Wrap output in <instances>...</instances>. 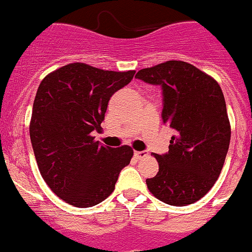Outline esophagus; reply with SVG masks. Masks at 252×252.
I'll return each instance as SVG.
<instances>
[{
  "instance_id": "esophagus-1",
  "label": "esophagus",
  "mask_w": 252,
  "mask_h": 252,
  "mask_svg": "<svg viewBox=\"0 0 252 252\" xmlns=\"http://www.w3.org/2000/svg\"><path fill=\"white\" fill-rule=\"evenodd\" d=\"M133 156H135L136 159H142V158L147 157L148 152L147 151H136V152L133 153Z\"/></svg>"
}]
</instances>
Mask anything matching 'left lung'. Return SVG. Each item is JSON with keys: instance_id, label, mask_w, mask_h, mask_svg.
Returning <instances> with one entry per match:
<instances>
[{"instance_id": "1", "label": "left lung", "mask_w": 252, "mask_h": 252, "mask_svg": "<svg viewBox=\"0 0 252 252\" xmlns=\"http://www.w3.org/2000/svg\"><path fill=\"white\" fill-rule=\"evenodd\" d=\"M135 78L159 85L162 121L176 131L164 155L152 153L159 171L146 179L151 193L163 203L184 207L212 189L230 145V122L219 84L181 61L141 69Z\"/></svg>"}]
</instances>
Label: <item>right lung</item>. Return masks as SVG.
<instances>
[{
    "label": "right lung",
    "instance_id": "add662e5",
    "mask_svg": "<svg viewBox=\"0 0 252 252\" xmlns=\"http://www.w3.org/2000/svg\"><path fill=\"white\" fill-rule=\"evenodd\" d=\"M135 73L73 63L39 84L31 142L43 179L68 204L90 208L101 203L114 191L121 169L130 164V146L105 147L92 132L101 128L110 97Z\"/></svg>",
    "mask_w": 252,
    "mask_h": 252
}]
</instances>
